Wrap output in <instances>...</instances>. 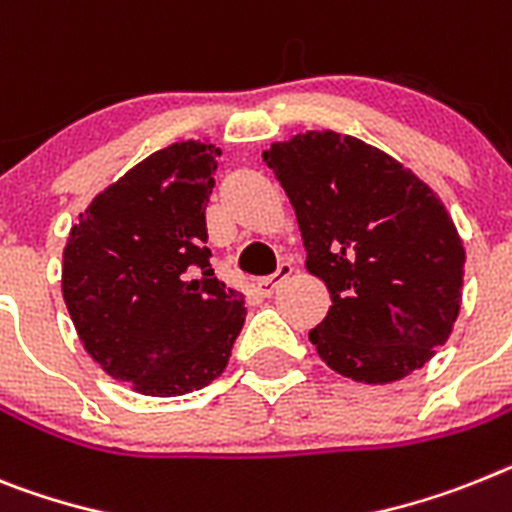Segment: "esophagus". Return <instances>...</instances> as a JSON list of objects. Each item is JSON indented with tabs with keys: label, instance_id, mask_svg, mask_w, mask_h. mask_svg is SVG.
Listing matches in <instances>:
<instances>
[{
	"label": "esophagus",
	"instance_id": "34e87169",
	"mask_svg": "<svg viewBox=\"0 0 512 512\" xmlns=\"http://www.w3.org/2000/svg\"><path fill=\"white\" fill-rule=\"evenodd\" d=\"M292 272H295V266H292L290 261H282V264H279V269L272 274V277L264 279V282H259L261 295H264V298H272L274 292H277V287L282 285V282H285V279L290 277Z\"/></svg>",
	"mask_w": 512,
	"mask_h": 512
}]
</instances>
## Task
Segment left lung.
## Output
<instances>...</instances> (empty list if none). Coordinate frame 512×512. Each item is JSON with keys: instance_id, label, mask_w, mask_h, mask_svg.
<instances>
[{"instance_id": "left-lung-1", "label": "left lung", "mask_w": 512, "mask_h": 512, "mask_svg": "<svg viewBox=\"0 0 512 512\" xmlns=\"http://www.w3.org/2000/svg\"><path fill=\"white\" fill-rule=\"evenodd\" d=\"M295 207L329 313L308 339L334 373L383 386L448 342L464 298V240L440 196L373 144L331 129L261 155Z\"/></svg>"}]
</instances>
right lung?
<instances>
[{
  "mask_svg": "<svg viewBox=\"0 0 512 512\" xmlns=\"http://www.w3.org/2000/svg\"><path fill=\"white\" fill-rule=\"evenodd\" d=\"M209 139L152 152L80 212L64 246L61 295L82 347L142 396H183L227 368L246 295L214 277L204 209Z\"/></svg>",
  "mask_w": 512,
  "mask_h": 512,
  "instance_id": "1",
  "label": "right lung"
}]
</instances>
